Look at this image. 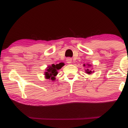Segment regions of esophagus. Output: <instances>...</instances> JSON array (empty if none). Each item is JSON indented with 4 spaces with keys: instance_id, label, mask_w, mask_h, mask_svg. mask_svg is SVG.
I'll return each instance as SVG.
<instances>
[{
    "instance_id": "34e87169",
    "label": "esophagus",
    "mask_w": 128,
    "mask_h": 128,
    "mask_svg": "<svg viewBox=\"0 0 128 128\" xmlns=\"http://www.w3.org/2000/svg\"><path fill=\"white\" fill-rule=\"evenodd\" d=\"M66 61H67V63H71L72 61V59L71 58H67V60H66Z\"/></svg>"
}]
</instances>
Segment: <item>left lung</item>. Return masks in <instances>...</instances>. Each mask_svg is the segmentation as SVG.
<instances>
[{"mask_svg": "<svg viewBox=\"0 0 128 128\" xmlns=\"http://www.w3.org/2000/svg\"><path fill=\"white\" fill-rule=\"evenodd\" d=\"M84 66H85L84 64ZM88 67H89V66H90V65H88ZM86 73L88 74H91V73H93V72H92V71H91V70H88V69L86 70Z\"/></svg>", "mask_w": 128, "mask_h": 128, "instance_id": "left-lung-1", "label": "left lung"}]
</instances>
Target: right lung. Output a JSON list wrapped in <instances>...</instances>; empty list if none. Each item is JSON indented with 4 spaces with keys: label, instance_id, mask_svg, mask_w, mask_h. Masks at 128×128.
<instances>
[{
    "label": "right lung",
    "instance_id": "right-lung-1",
    "mask_svg": "<svg viewBox=\"0 0 128 128\" xmlns=\"http://www.w3.org/2000/svg\"><path fill=\"white\" fill-rule=\"evenodd\" d=\"M64 65V63L61 62L60 64H56V65L53 64L51 66H49L48 67V68L46 69V72H45V75L46 78L47 79H50V80L51 79V80L54 81L56 79L55 77L58 74L57 70L60 69Z\"/></svg>",
    "mask_w": 128,
    "mask_h": 128
}]
</instances>
